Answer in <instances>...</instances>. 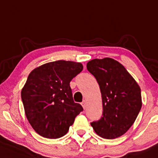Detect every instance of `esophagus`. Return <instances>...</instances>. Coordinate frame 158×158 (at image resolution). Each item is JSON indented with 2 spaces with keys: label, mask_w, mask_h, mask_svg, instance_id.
I'll return each mask as SVG.
<instances>
[{
  "label": "esophagus",
  "mask_w": 158,
  "mask_h": 158,
  "mask_svg": "<svg viewBox=\"0 0 158 158\" xmlns=\"http://www.w3.org/2000/svg\"><path fill=\"white\" fill-rule=\"evenodd\" d=\"M81 106H83L84 109H85V108H86V101L84 100L83 102H81Z\"/></svg>",
  "instance_id": "1"
}]
</instances>
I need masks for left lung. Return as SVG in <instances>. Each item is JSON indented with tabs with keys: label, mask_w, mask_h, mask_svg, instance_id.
Masks as SVG:
<instances>
[{
	"label": "left lung",
	"mask_w": 158,
	"mask_h": 158,
	"mask_svg": "<svg viewBox=\"0 0 158 158\" xmlns=\"http://www.w3.org/2000/svg\"><path fill=\"white\" fill-rule=\"evenodd\" d=\"M87 69L96 78L102 99V116L92 122L91 127L105 139L123 136L134 123L142 107L139 85L125 67L112 58L91 60Z\"/></svg>",
	"instance_id": "obj_1"
}]
</instances>
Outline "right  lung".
<instances>
[{"instance_id":"1","label":"right lung","mask_w":158,"mask_h":158,"mask_svg":"<svg viewBox=\"0 0 158 158\" xmlns=\"http://www.w3.org/2000/svg\"><path fill=\"white\" fill-rule=\"evenodd\" d=\"M83 70L81 63L57 60L43 64L28 75L21 92L25 115L38 134L62 137L83 108L73 102L70 81Z\"/></svg>"}]
</instances>
